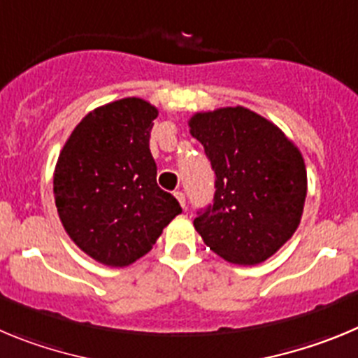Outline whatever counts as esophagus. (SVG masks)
<instances>
[{"label": "esophagus", "mask_w": 358, "mask_h": 358, "mask_svg": "<svg viewBox=\"0 0 358 358\" xmlns=\"http://www.w3.org/2000/svg\"><path fill=\"white\" fill-rule=\"evenodd\" d=\"M175 196H176V199H178L180 205H182V207L185 208V194H183L182 191H176V192H175Z\"/></svg>", "instance_id": "esophagus-1"}]
</instances>
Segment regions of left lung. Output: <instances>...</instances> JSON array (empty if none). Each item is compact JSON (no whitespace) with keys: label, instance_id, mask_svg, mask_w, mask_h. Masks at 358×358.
<instances>
[{"label":"left lung","instance_id":"left-lung-1","mask_svg":"<svg viewBox=\"0 0 358 358\" xmlns=\"http://www.w3.org/2000/svg\"><path fill=\"white\" fill-rule=\"evenodd\" d=\"M189 127L215 173L214 203L198 212L194 228L228 262H264L291 239L303 214V157L276 124L244 107L198 112Z\"/></svg>","mask_w":358,"mask_h":358}]
</instances>
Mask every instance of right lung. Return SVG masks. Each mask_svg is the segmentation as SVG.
Wrapping results in <instances>:
<instances>
[{
    "instance_id": "1",
    "label": "right lung",
    "mask_w": 358,
    "mask_h": 358,
    "mask_svg": "<svg viewBox=\"0 0 358 358\" xmlns=\"http://www.w3.org/2000/svg\"><path fill=\"white\" fill-rule=\"evenodd\" d=\"M151 103L123 98L76 124L53 175L55 205L73 243L98 262L124 267L146 255L182 212L157 185Z\"/></svg>"
}]
</instances>
